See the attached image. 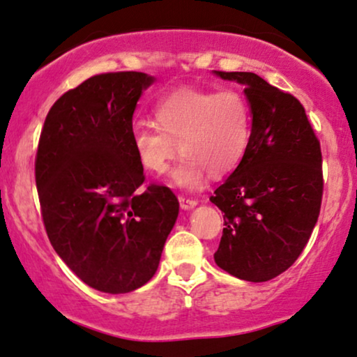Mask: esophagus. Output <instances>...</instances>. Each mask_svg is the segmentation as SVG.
<instances>
[{
  "label": "esophagus",
  "instance_id": "obj_1",
  "mask_svg": "<svg viewBox=\"0 0 357 357\" xmlns=\"http://www.w3.org/2000/svg\"><path fill=\"white\" fill-rule=\"evenodd\" d=\"M196 204H197L196 199H190V197L179 196V206H181L183 209H192Z\"/></svg>",
  "mask_w": 357,
  "mask_h": 357
}]
</instances>
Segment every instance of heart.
I'll use <instances>...</instances> for the list:
<instances>
[{
  "instance_id": "b5f03b06",
  "label": "heart",
  "mask_w": 357,
  "mask_h": 357,
  "mask_svg": "<svg viewBox=\"0 0 357 357\" xmlns=\"http://www.w3.org/2000/svg\"><path fill=\"white\" fill-rule=\"evenodd\" d=\"M154 118L160 128L144 124L132 130V149L153 174L165 173L181 149L183 161L169 181L183 190H197L208 171L225 176L236 169L251 139V109L236 89H179L158 102Z\"/></svg>"
}]
</instances>
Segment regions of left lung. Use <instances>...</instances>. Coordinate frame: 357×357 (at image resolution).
<instances>
[{"instance_id": "1", "label": "left lung", "mask_w": 357, "mask_h": 357, "mask_svg": "<svg viewBox=\"0 0 357 357\" xmlns=\"http://www.w3.org/2000/svg\"><path fill=\"white\" fill-rule=\"evenodd\" d=\"M244 86L251 139L211 203L225 213L214 261L233 276L264 282L298 259L314 229L323 197V158L306 111L293 94L255 73L213 71Z\"/></svg>"}]
</instances>
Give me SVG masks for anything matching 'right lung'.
<instances>
[{"mask_svg":"<svg viewBox=\"0 0 357 357\" xmlns=\"http://www.w3.org/2000/svg\"><path fill=\"white\" fill-rule=\"evenodd\" d=\"M154 81L137 71L86 79L51 106L38 144L34 174L50 243L101 293L146 284L178 220L169 188H141L131 143L136 105Z\"/></svg>","mask_w":357,"mask_h":357,"instance_id":"right-lung-1","label":"right lung"}]
</instances>
